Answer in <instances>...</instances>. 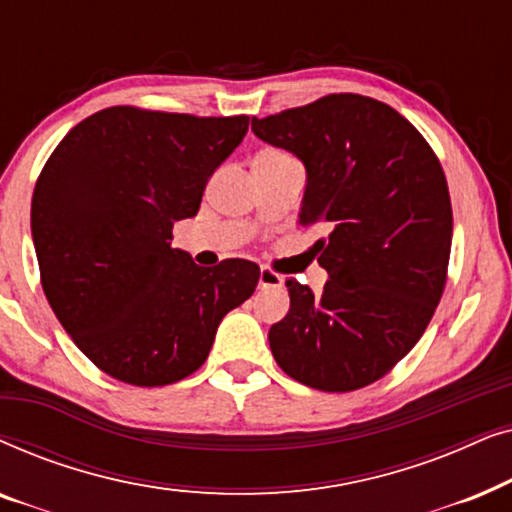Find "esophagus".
Wrapping results in <instances>:
<instances>
[{
	"instance_id": "34e87169",
	"label": "esophagus",
	"mask_w": 512,
	"mask_h": 512,
	"mask_svg": "<svg viewBox=\"0 0 512 512\" xmlns=\"http://www.w3.org/2000/svg\"><path fill=\"white\" fill-rule=\"evenodd\" d=\"M284 279L275 275L272 270H261V275H258V289H277V286H282Z\"/></svg>"
}]
</instances>
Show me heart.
<instances>
[{
    "instance_id": "heart-1",
    "label": "heart",
    "mask_w": 512,
    "mask_h": 512,
    "mask_svg": "<svg viewBox=\"0 0 512 512\" xmlns=\"http://www.w3.org/2000/svg\"><path fill=\"white\" fill-rule=\"evenodd\" d=\"M270 156H282V151H275V149H263L256 153V158H270Z\"/></svg>"
}]
</instances>
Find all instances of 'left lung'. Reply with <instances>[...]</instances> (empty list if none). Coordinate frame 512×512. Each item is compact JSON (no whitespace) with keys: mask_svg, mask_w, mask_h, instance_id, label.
<instances>
[{"mask_svg":"<svg viewBox=\"0 0 512 512\" xmlns=\"http://www.w3.org/2000/svg\"><path fill=\"white\" fill-rule=\"evenodd\" d=\"M258 139L305 165L300 223L328 272L321 296L286 279L291 307L270 349L293 380L354 391L387 375L422 338L445 289L452 205L436 153L373 97L326 95L251 118Z\"/></svg>","mask_w":512,"mask_h":512,"instance_id":"8db88e82","label":"left lung"}]
</instances>
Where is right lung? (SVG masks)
<instances>
[{"mask_svg": "<svg viewBox=\"0 0 512 512\" xmlns=\"http://www.w3.org/2000/svg\"><path fill=\"white\" fill-rule=\"evenodd\" d=\"M247 130L249 116L111 107L69 130L41 170V286L76 347L116 380H184L205 363L221 319L254 293L256 263L200 268L170 242Z\"/></svg>", "mask_w": 512, "mask_h": 512, "instance_id": "right-lung-1", "label": "right lung"}]
</instances>
